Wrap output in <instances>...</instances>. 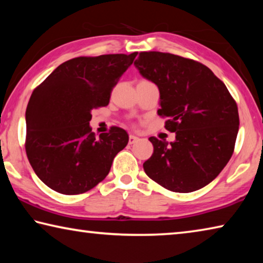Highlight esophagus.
Listing matches in <instances>:
<instances>
[{"label": "esophagus", "mask_w": 263, "mask_h": 263, "mask_svg": "<svg viewBox=\"0 0 263 263\" xmlns=\"http://www.w3.org/2000/svg\"><path fill=\"white\" fill-rule=\"evenodd\" d=\"M137 140H138V137L135 136V135H130V137H128V142H130L131 145L135 144Z\"/></svg>", "instance_id": "obj_1"}]
</instances>
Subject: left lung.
I'll use <instances>...</instances> for the list:
<instances>
[{"label":"left lung","mask_w":263,"mask_h":263,"mask_svg":"<svg viewBox=\"0 0 263 263\" xmlns=\"http://www.w3.org/2000/svg\"><path fill=\"white\" fill-rule=\"evenodd\" d=\"M135 66L160 91L158 115L175 141L151 137L154 152L144 162L149 179L175 193H191L219 175L234 151L238 106L210 68L171 53L140 52Z\"/></svg>","instance_id":"8db88e82"}]
</instances>
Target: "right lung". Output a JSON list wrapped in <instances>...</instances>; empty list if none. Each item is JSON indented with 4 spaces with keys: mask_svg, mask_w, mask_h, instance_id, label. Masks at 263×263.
<instances>
[{
    "mask_svg": "<svg viewBox=\"0 0 263 263\" xmlns=\"http://www.w3.org/2000/svg\"><path fill=\"white\" fill-rule=\"evenodd\" d=\"M137 54L74 58L33 90L25 112V151L34 173L51 189L83 194L109 174L128 135L112 126L96 138L89 125L91 110L109 104L111 90Z\"/></svg>",
    "mask_w": 263,
    "mask_h": 263,
    "instance_id": "1",
    "label": "right lung"
}]
</instances>
